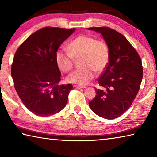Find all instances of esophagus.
Instances as JSON below:
<instances>
[{"instance_id":"1","label":"esophagus","mask_w":157,"mask_h":157,"mask_svg":"<svg viewBox=\"0 0 157 157\" xmlns=\"http://www.w3.org/2000/svg\"><path fill=\"white\" fill-rule=\"evenodd\" d=\"M76 88H78V89H80V88H85L86 86H80V85H75V86H74Z\"/></svg>"}]
</instances>
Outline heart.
Listing matches in <instances>:
<instances>
[{
    "mask_svg": "<svg viewBox=\"0 0 157 157\" xmlns=\"http://www.w3.org/2000/svg\"><path fill=\"white\" fill-rule=\"evenodd\" d=\"M68 50L56 51L57 66L63 72H69L73 66L74 58L81 57L80 69L73 71L67 77L69 83L86 85L94 77L95 71L101 73L109 61V49L104 41L96 40L89 36H79L67 46Z\"/></svg>",
    "mask_w": 157,
    "mask_h": 157,
    "instance_id": "b5f03b06",
    "label": "heart"
}]
</instances>
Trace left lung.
Segmentation results:
<instances>
[{
	"label": "left lung",
	"instance_id": "8db88e82",
	"mask_svg": "<svg viewBox=\"0 0 157 157\" xmlns=\"http://www.w3.org/2000/svg\"><path fill=\"white\" fill-rule=\"evenodd\" d=\"M101 33L109 49V61L100 78L101 89L89 103L96 115L107 119L120 117L128 109L139 90L143 78L140 57L128 40L109 27H90Z\"/></svg>",
	"mask_w": 157,
	"mask_h": 157
}]
</instances>
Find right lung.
Wrapping results in <instances>:
<instances>
[{
  "instance_id": "obj_1",
  "label": "right lung",
  "mask_w": 157,
  "mask_h": 157,
  "mask_svg": "<svg viewBox=\"0 0 157 157\" xmlns=\"http://www.w3.org/2000/svg\"><path fill=\"white\" fill-rule=\"evenodd\" d=\"M75 31L42 28L28 37L14 55L11 70L14 87L23 104L36 115H53L66 106L73 86L58 84L61 73L55 56Z\"/></svg>"
}]
</instances>
